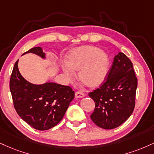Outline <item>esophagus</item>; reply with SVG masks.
<instances>
[{
  "label": "esophagus",
  "instance_id": "1",
  "mask_svg": "<svg viewBox=\"0 0 154 154\" xmlns=\"http://www.w3.org/2000/svg\"><path fill=\"white\" fill-rule=\"evenodd\" d=\"M85 96L84 92H82V91H77L75 92V97L77 98H81Z\"/></svg>",
  "mask_w": 154,
  "mask_h": 154
}]
</instances>
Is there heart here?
I'll list each match as a JSON object with an SVG mask.
<instances>
[{
	"label": "heart",
	"instance_id": "1",
	"mask_svg": "<svg viewBox=\"0 0 154 154\" xmlns=\"http://www.w3.org/2000/svg\"><path fill=\"white\" fill-rule=\"evenodd\" d=\"M109 67L107 54L98 48L85 47L74 50L69 54L68 63L63 66L68 79H72L79 71L80 80L88 86H97L106 77Z\"/></svg>",
	"mask_w": 154,
	"mask_h": 154
}]
</instances>
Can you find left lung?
<instances>
[{
  "label": "left lung",
  "instance_id": "obj_1",
  "mask_svg": "<svg viewBox=\"0 0 154 154\" xmlns=\"http://www.w3.org/2000/svg\"><path fill=\"white\" fill-rule=\"evenodd\" d=\"M106 81L88 94L95 107L90 118L103 129H113L125 122L135 107L138 79L133 63L119 52L107 72Z\"/></svg>",
  "mask_w": 154,
  "mask_h": 154
}]
</instances>
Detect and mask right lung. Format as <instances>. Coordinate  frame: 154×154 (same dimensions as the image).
I'll list each match as a JSON object with an SVG mask.
<instances>
[{
  "label": "right lung",
  "instance_id": "obj_1",
  "mask_svg": "<svg viewBox=\"0 0 154 154\" xmlns=\"http://www.w3.org/2000/svg\"><path fill=\"white\" fill-rule=\"evenodd\" d=\"M27 53H34L42 58L45 54L41 47H34ZM15 63L10 79L13 103L18 116L26 123L38 131L49 130L62 120L75 97L72 88L54 82L34 85L22 77Z\"/></svg>",
  "mask_w": 154,
  "mask_h": 154
}]
</instances>
